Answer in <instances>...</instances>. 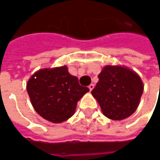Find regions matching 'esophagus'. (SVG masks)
I'll list each match as a JSON object with an SVG mask.
<instances>
[{"instance_id": "esophagus-1", "label": "esophagus", "mask_w": 160, "mask_h": 160, "mask_svg": "<svg viewBox=\"0 0 160 160\" xmlns=\"http://www.w3.org/2000/svg\"><path fill=\"white\" fill-rule=\"evenodd\" d=\"M88 88H89V90L91 91V90L94 88V84H90V85L88 86Z\"/></svg>"}]
</instances>
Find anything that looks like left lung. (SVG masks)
<instances>
[{
	"label": "left lung",
	"instance_id": "8db88e82",
	"mask_svg": "<svg viewBox=\"0 0 160 160\" xmlns=\"http://www.w3.org/2000/svg\"><path fill=\"white\" fill-rule=\"evenodd\" d=\"M143 83L140 76L126 67H104L98 82L91 91L103 114L112 120H122L132 115L140 104Z\"/></svg>",
	"mask_w": 160,
	"mask_h": 160
}]
</instances>
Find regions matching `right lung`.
Listing matches in <instances>:
<instances>
[{"instance_id": "1", "label": "right lung", "mask_w": 160, "mask_h": 160, "mask_svg": "<svg viewBox=\"0 0 160 160\" xmlns=\"http://www.w3.org/2000/svg\"><path fill=\"white\" fill-rule=\"evenodd\" d=\"M27 91L34 109L44 119L59 123L72 117L78 101L89 91L79 84L66 66L41 69L28 81Z\"/></svg>"}]
</instances>
